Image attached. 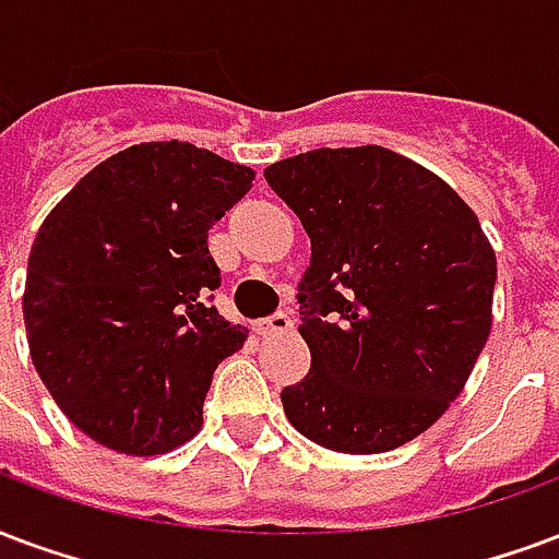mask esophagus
Returning a JSON list of instances; mask_svg holds the SVG:
<instances>
[{
    "instance_id": "obj_1",
    "label": "esophagus",
    "mask_w": 559,
    "mask_h": 559,
    "mask_svg": "<svg viewBox=\"0 0 559 559\" xmlns=\"http://www.w3.org/2000/svg\"><path fill=\"white\" fill-rule=\"evenodd\" d=\"M292 326H295V321H292V314H288V312H274V314H267L264 321H259V324H255V333L267 338V335L288 333Z\"/></svg>"
}]
</instances>
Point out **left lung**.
I'll use <instances>...</instances> for the list:
<instances>
[{
  "mask_svg": "<svg viewBox=\"0 0 559 559\" xmlns=\"http://www.w3.org/2000/svg\"><path fill=\"white\" fill-rule=\"evenodd\" d=\"M300 217L312 368L283 389L297 430L342 454L424 433L463 392L492 326L495 253L451 185L383 146H321L264 170Z\"/></svg>",
  "mask_w": 559,
  "mask_h": 559,
  "instance_id": "1",
  "label": "left lung"
}]
</instances>
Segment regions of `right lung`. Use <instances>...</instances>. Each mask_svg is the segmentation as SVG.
Instances as JSON below:
<instances>
[{"label": "right lung", "mask_w": 559, "mask_h": 559, "mask_svg": "<svg viewBox=\"0 0 559 559\" xmlns=\"http://www.w3.org/2000/svg\"><path fill=\"white\" fill-rule=\"evenodd\" d=\"M253 170L185 141L105 158L28 253L23 318L37 374L70 421L120 454L188 442L221 359L247 330L215 309L209 229Z\"/></svg>", "instance_id": "1"}]
</instances>
